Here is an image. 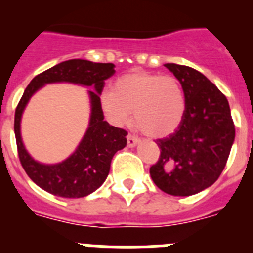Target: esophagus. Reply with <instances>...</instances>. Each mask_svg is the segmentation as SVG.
Instances as JSON below:
<instances>
[{
  "mask_svg": "<svg viewBox=\"0 0 253 253\" xmlns=\"http://www.w3.org/2000/svg\"><path fill=\"white\" fill-rule=\"evenodd\" d=\"M126 142H128V147L129 148H133V147L137 146V143L139 142L137 137H134L131 134H128V137H126Z\"/></svg>",
  "mask_w": 253,
  "mask_h": 253,
  "instance_id": "34e87169",
  "label": "esophagus"
}]
</instances>
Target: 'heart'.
Returning a JSON list of instances; mask_svg holds the SVG:
<instances>
[{
  "mask_svg": "<svg viewBox=\"0 0 253 253\" xmlns=\"http://www.w3.org/2000/svg\"><path fill=\"white\" fill-rule=\"evenodd\" d=\"M100 106L115 125L134 122L148 137L163 138L175 133L184 119L186 100L175 76L134 69L118 77L113 91L100 95Z\"/></svg>",
  "mask_w": 253,
  "mask_h": 253,
  "instance_id": "heart-1",
  "label": "heart"
}]
</instances>
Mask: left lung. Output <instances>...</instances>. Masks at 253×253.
Returning <instances> with one entry per match:
<instances>
[{
  "label": "left lung",
  "mask_w": 253,
  "mask_h": 253,
  "mask_svg": "<svg viewBox=\"0 0 253 253\" xmlns=\"http://www.w3.org/2000/svg\"><path fill=\"white\" fill-rule=\"evenodd\" d=\"M165 67L182 84L186 111L177 130L157 140L161 154L149 173L166 194L190 196L218 180L231 153L236 129L227 97L203 73L175 63Z\"/></svg>",
  "instance_id": "left-lung-1"
}]
</instances>
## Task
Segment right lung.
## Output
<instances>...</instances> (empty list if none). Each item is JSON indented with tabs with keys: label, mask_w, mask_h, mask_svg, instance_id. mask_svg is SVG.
Here are the masks:
<instances>
[{
	"label": "right lung",
	"mask_w": 253,
	"mask_h": 253,
	"mask_svg": "<svg viewBox=\"0 0 253 253\" xmlns=\"http://www.w3.org/2000/svg\"><path fill=\"white\" fill-rule=\"evenodd\" d=\"M113 63H93L86 59H69L35 76L15 111V137L20 162L35 184L60 198H84L99 189L106 180L114 154L126 146V131L104 120L100 95L105 80L115 73ZM68 82L92 86L89 90L91 115L89 128L78 149L67 160L54 165L35 161L26 151L21 139L19 123L31 95L44 84Z\"/></svg>",
	"instance_id": "add662e5"
}]
</instances>
